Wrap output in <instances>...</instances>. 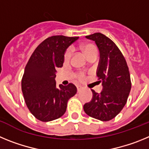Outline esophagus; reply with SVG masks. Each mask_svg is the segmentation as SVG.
<instances>
[{"instance_id": "1", "label": "esophagus", "mask_w": 149, "mask_h": 149, "mask_svg": "<svg viewBox=\"0 0 149 149\" xmlns=\"http://www.w3.org/2000/svg\"><path fill=\"white\" fill-rule=\"evenodd\" d=\"M77 92H78V93H79V92H81V91L82 90L83 87H82V86H77Z\"/></svg>"}]
</instances>
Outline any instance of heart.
Listing matches in <instances>:
<instances>
[{
    "mask_svg": "<svg viewBox=\"0 0 149 149\" xmlns=\"http://www.w3.org/2000/svg\"><path fill=\"white\" fill-rule=\"evenodd\" d=\"M81 48H82L84 54L86 55V56H89L91 54L93 53V52L97 51L96 47L93 44H84L81 46ZM72 54V48H68V49L65 51V54H64V61L68 62V60H70ZM76 77H77V79L78 80V81H84V79H85V74L82 72H78V73L76 74Z\"/></svg>",
    "mask_w": 149,
    "mask_h": 149,
    "instance_id": "1",
    "label": "heart"
}]
</instances>
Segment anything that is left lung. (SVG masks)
I'll use <instances>...</instances> for the list:
<instances>
[{
  "label": "left lung",
  "instance_id": "1",
  "mask_svg": "<svg viewBox=\"0 0 149 149\" xmlns=\"http://www.w3.org/2000/svg\"><path fill=\"white\" fill-rule=\"evenodd\" d=\"M86 38L95 41L99 49L97 76L103 90L97 93L92 89L93 99L84 104V110L89 116L107 122L115 118L127 102L131 89L128 67L121 51L110 38L101 33Z\"/></svg>",
  "mask_w": 149,
  "mask_h": 149
}]
</instances>
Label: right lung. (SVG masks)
<instances>
[{
	"label": "right lung",
	"instance_id": "obj_1",
	"mask_svg": "<svg viewBox=\"0 0 149 149\" xmlns=\"http://www.w3.org/2000/svg\"><path fill=\"white\" fill-rule=\"evenodd\" d=\"M79 37L53 36L41 42L29 59L22 80V89L30 113L42 122L61 117L68 99L77 93L73 84L56 86V68H61L64 53Z\"/></svg>",
	"mask_w": 149,
	"mask_h": 149
}]
</instances>
